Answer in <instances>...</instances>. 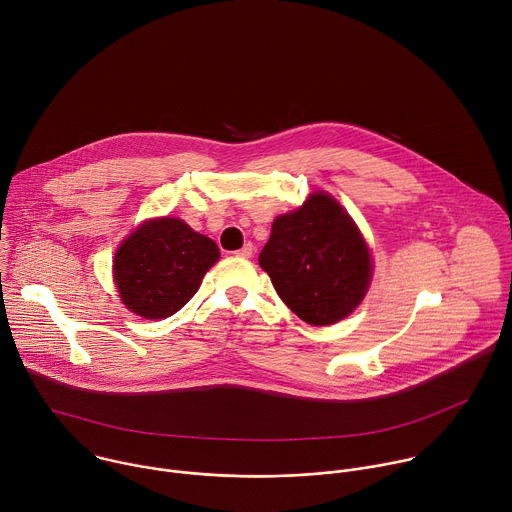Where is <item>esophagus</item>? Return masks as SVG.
Wrapping results in <instances>:
<instances>
[{"label":"esophagus","instance_id":"obj_1","mask_svg":"<svg viewBox=\"0 0 512 512\" xmlns=\"http://www.w3.org/2000/svg\"><path fill=\"white\" fill-rule=\"evenodd\" d=\"M235 255H237V257H243V259L253 257V245H251V243H247V245H245V247H241Z\"/></svg>","mask_w":512,"mask_h":512}]
</instances>
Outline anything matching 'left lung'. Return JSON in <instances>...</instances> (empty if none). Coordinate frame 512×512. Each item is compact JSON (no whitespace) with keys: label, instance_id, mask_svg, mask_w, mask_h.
Listing matches in <instances>:
<instances>
[{"label":"left lung","instance_id":"8db88e82","mask_svg":"<svg viewBox=\"0 0 512 512\" xmlns=\"http://www.w3.org/2000/svg\"><path fill=\"white\" fill-rule=\"evenodd\" d=\"M259 265L283 304L312 326L346 318L364 298L373 265L348 212L326 192L277 216Z\"/></svg>","mask_w":512,"mask_h":512}]
</instances>
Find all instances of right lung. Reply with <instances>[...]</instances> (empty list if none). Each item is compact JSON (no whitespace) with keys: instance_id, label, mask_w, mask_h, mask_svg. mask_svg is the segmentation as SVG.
I'll list each match as a JSON object with an SVG mask.
<instances>
[{"instance_id":"add662e5","label":"right lung","mask_w":512,"mask_h":512,"mask_svg":"<svg viewBox=\"0 0 512 512\" xmlns=\"http://www.w3.org/2000/svg\"><path fill=\"white\" fill-rule=\"evenodd\" d=\"M221 253L180 218H152L117 249L113 277L121 302L145 320L174 316L196 294Z\"/></svg>"}]
</instances>
